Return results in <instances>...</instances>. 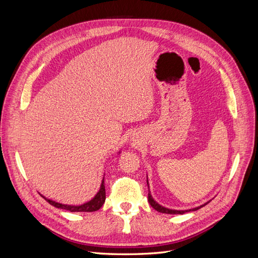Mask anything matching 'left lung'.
<instances>
[{
  "instance_id": "obj_1",
  "label": "left lung",
  "mask_w": 258,
  "mask_h": 258,
  "mask_svg": "<svg viewBox=\"0 0 258 258\" xmlns=\"http://www.w3.org/2000/svg\"><path fill=\"white\" fill-rule=\"evenodd\" d=\"M147 185H148V181H147ZM148 202H150V205H151L155 210H157L158 212H160V213H166V214H184V213H186V212H189V211H196V210H198V209H200V208H202V207H205V206L207 205V204H205V205H202V206H200V207H198V208L190 209V210H185V211H178V210L167 209V208H165V207H162V206L158 205L157 202H156V201L153 199L152 195H151V192H150V187H148Z\"/></svg>"
}]
</instances>
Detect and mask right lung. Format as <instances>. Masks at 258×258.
Segmentation results:
<instances>
[{"label":"right lung","mask_w":258,"mask_h":258,"mask_svg":"<svg viewBox=\"0 0 258 258\" xmlns=\"http://www.w3.org/2000/svg\"><path fill=\"white\" fill-rule=\"evenodd\" d=\"M45 198V197H44ZM45 200L48 202L49 205L59 208V209H63V210H68L70 212H95V211H98L101 207L103 206L104 201H105V186H104V178L102 181V184H101V188L99 190V192L96 195L95 198L92 200L86 202V204L82 205V206H67V205H62V204H58V202L51 201L49 199Z\"/></svg>","instance_id":"1"}]
</instances>
